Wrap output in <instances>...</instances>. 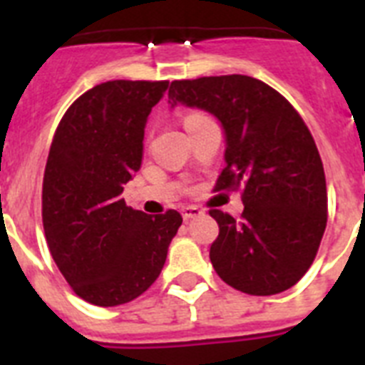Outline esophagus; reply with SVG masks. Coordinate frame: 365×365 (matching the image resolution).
<instances>
[{"instance_id":"34e87169","label":"esophagus","mask_w":365,"mask_h":365,"mask_svg":"<svg viewBox=\"0 0 365 365\" xmlns=\"http://www.w3.org/2000/svg\"><path fill=\"white\" fill-rule=\"evenodd\" d=\"M180 214H182V217L188 221V219L199 217V215L202 214V210L201 208H197V206H182V208H180Z\"/></svg>"}]
</instances>
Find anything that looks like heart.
Returning a JSON list of instances; mask_svg holds the SVG:
<instances>
[{"mask_svg": "<svg viewBox=\"0 0 365 365\" xmlns=\"http://www.w3.org/2000/svg\"><path fill=\"white\" fill-rule=\"evenodd\" d=\"M197 117H202V115H199V113H192V115H188V117L185 118V122L192 120V118H197Z\"/></svg>", "mask_w": 365, "mask_h": 365, "instance_id": "b5f03b06", "label": "heart"}]
</instances>
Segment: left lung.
Returning a JSON list of instances; mask_svg holds the SVG:
<instances>
[{"label":"left lung","mask_w":365,"mask_h":365,"mask_svg":"<svg viewBox=\"0 0 365 365\" xmlns=\"http://www.w3.org/2000/svg\"><path fill=\"white\" fill-rule=\"evenodd\" d=\"M168 102L210 113L225 131L217 190L243 188L240 221L212 210L210 261L241 292L291 289L314 261L327 225V188L311 131L278 91L245 74L172 82Z\"/></svg>","instance_id":"obj_1"}]
</instances>
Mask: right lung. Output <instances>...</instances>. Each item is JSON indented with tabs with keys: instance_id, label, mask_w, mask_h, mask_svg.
I'll return each instance as SVG.
<instances>
[{
	"instance_id": "right-lung-1",
	"label": "right lung",
	"mask_w": 365,
	"mask_h": 365,
	"mask_svg": "<svg viewBox=\"0 0 365 365\" xmlns=\"http://www.w3.org/2000/svg\"><path fill=\"white\" fill-rule=\"evenodd\" d=\"M168 82L111 80L66 111L43 175V230L73 291L98 307L143 294L159 278L182 217L148 215L122 199L140 170L144 128Z\"/></svg>"
}]
</instances>
